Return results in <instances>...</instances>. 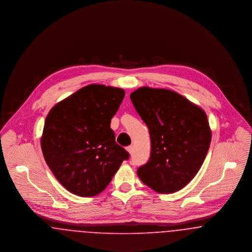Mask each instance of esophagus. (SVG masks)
<instances>
[{
    "instance_id": "obj_1",
    "label": "esophagus",
    "mask_w": 252,
    "mask_h": 252,
    "mask_svg": "<svg viewBox=\"0 0 252 252\" xmlns=\"http://www.w3.org/2000/svg\"><path fill=\"white\" fill-rule=\"evenodd\" d=\"M126 150H127V151H128V153H129V154H130V155H132V146H129V147H127V148H126Z\"/></svg>"
}]
</instances>
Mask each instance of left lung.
<instances>
[{
    "label": "left lung",
    "instance_id": "obj_1",
    "mask_svg": "<svg viewBox=\"0 0 252 252\" xmlns=\"http://www.w3.org/2000/svg\"><path fill=\"white\" fill-rule=\"evenodd\" d=\"M130 97L151 136V157L137 169L138 177L160 193L183 189L198 172L210 148L206 113L167 89L140 87Z\"/></svg>",
    "mask_w": 252,
    "mask_h": 252
}]
</instances>
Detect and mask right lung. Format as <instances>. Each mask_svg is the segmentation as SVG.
<instances>
[{
	"label": "right lung",
	"instance_id": "right-lung-1",
	"mask_svg": "<svg viewBox=\"0 0 252 252\" xmlns=\"http://www.w3.org/2000/svg\"><path fill=\"white\" fill-rule=\"evenodd\" d=\"M124 95L123 89L90 84L48 113L40 139L42 154L70 192L83 197L98 194L129 158L110 127Z\"/></svg>",
	"mask_w": 252,
	"mask_h": 252
}]
</instances>
